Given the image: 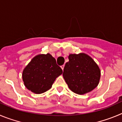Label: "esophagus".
<instances>
[{
  "mask_svg": "<svg viewBox=\"0 0 122 122\" xmlns=\"http://www.w3.org/2000/svg\"><path fill=\"white\" fill-rule=\"evenodd\" d=\"M61 69H62V71H63V70H64V65H62V66H61Z\"/></svg>",
  "mask_w": 122,
  "mask_h": 122,
  "instance_id": "esophagus-1",
  "label": "esophagus"
}]
</instances>
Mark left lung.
Here are the masks:
<instances>
[{
	"mask_svg": "<svg viewBox=\"0 0 122 122\" xmlns=\"http://www.w3.org/2000/svg\"><path fill=\"white\" fill-rule=\"evenodd\" d=\"M64 68L63 77L68 87L79 95L90 92L98 86L101 76L98 66L84 53L70 54Z\"/></svg>",
	"mask_w": 122,
	"mask_h": 122,
	"instance_id": "8db88e82",
	"label": "left lung"
}]
</instances>
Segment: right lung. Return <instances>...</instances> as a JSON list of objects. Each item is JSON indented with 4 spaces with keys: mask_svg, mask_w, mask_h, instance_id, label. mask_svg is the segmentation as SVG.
<instances>
[{
    "mask_svg": "<svg viewBox=\"0 0 122 122\" xmlns=\"http://www.w3.org/2000/svg\"><path fill=\"white\" fill-rule=\"evenodd\" d=\"M62 73L61 68L50 53L33 58L22 72V80L27 89L36 94L50 89L56 78Z\"/></svg>",
    "mask_w": 122,
    "mask_h": 122,
    "instance_id": "1",
    "label": "right lung"
}]
</instances>
